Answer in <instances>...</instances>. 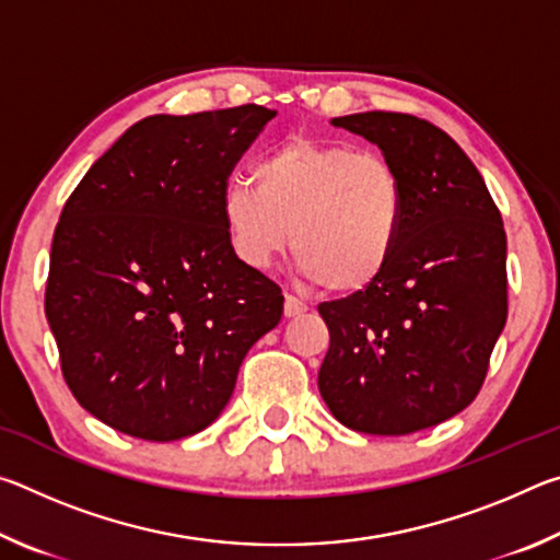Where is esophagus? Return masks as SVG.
Segmentation results:
<instances>
[{
  "label": "esophagus",
  "mask_w": 560,
  "mask_h": 560,
  "mask_svg": "<svg viewBox=\"0 0 560 560\" xmlns=\"http://www.w3.org/2000/svg\"><path fill=\"white\" fill-rule=\"evenodd\" d=\"M308 311V306L303 301H299L296 296H291V293H287V299H283V316L287 318H299Z\"/></svg>",
  "instance_id": "1"
}]
</instances>
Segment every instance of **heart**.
Wrapping results in <instances>:
<instances>
[{"label": "heart", "instance_id": "obj_1", "mask_svg": "<svg viewBox=\"0 0 560 560\" xmlns=\"http://www.w3.org/2000/svg\"><path fill=\"white\" fill-rule=\"evenodd\" d=\"M407 217L405 183L381 153L291 138L259 160L254 187L222 195L234 257L264 271L291 244L299 269L330 293L353 296L390 267Z\"/></svg>", "mask_w": 560, "mask_h": 560}]
</instances>
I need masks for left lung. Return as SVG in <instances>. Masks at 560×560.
I'll use <instances>...</instances> for the list:
<instances>
[{"instance_id": "1", "label": "left lung", "mask_w": 560, "mask_h": 560, "mask_svg": "<svg viewBox=\"0 0 560 560\" xmlns=\"http://www.w3.org/2000/svg\"><path fill=\"white\" fill-rule=\"evenodd\" d=\"M330 126L371 140L407 195L400 246L371 289L320 303L318 390L346 428L410 434L462 412L506 326V232L485 177L447 132L407 113Z\"/></svg>"}]
</instances>
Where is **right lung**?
<instances>
[{
    "label": "right lung",
    "instance_id": "right-lung-1",
    "mask_svg": "<svg viewBox=\"0 0 560 560\" xmlns=\"http://www.w3.org/2000/svg\"><path fill=\"white\" fill-rule=\"evenodd\" d=\"M273 116L138 120L63 205L46 320L73 397L108 428L150 442L210 428L281 320V289L234 257L222 222L226 177Z\"/></svg>",
    "mask_w": 560,
    "mask_h": 560
}]
</instances>
